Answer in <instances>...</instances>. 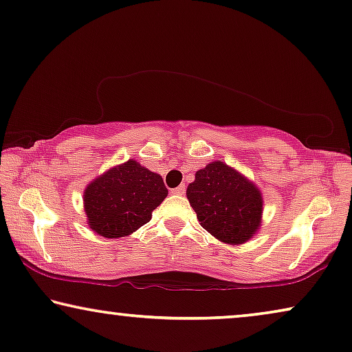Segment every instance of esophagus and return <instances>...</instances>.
<instances>
[{"mask_svg":"<svg viewBox=\"0 0 352 352\" xmlns=\"http://www.w3.org/2000/svg\"><path fill=\"white\" fill-rule=\"evenodd\" d=\"M172 192H174V195H178V196H183L186 192V188H185V185H180V186H177L175 190H172Z\"/></svg>","mask_w":352,"mask_h":352,"instance_id":"1","label":"esophagus"}]
</instances>
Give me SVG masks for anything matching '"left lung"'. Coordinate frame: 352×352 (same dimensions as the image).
Instances as JSON below:
<instances>
[{
    "label": "left lung",
    "instance_id": "1",
    "mask_svg": "<svg viewBox=\"0 0 352 352\" xmlns=\"http://www.w3.org/2000/svg\"><path fill=\"white\" fill-rule=\"evenodd\" d=\"M186 197L201 226L226 244H244L260 230L263 197L255 183L214 161L197 170Z\"/></svg>",
    "mask_w": 352,
    "mask_h": 352
}]
</instances>
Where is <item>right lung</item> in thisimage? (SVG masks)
<instances>
[{
    "instance_id": "add662e5",
    "label": "right lung",
    "mask_w": 352,
    "mask_h": 352,
    "mask_svg": "<svg viewBox=\"0 0 352 352\" xmlns=\"http://www.w3.org/2000/svg\"><path fill=\"white\" fill-rule=\"evenodd\" d=\"M161 175L137 161L111 167L84 190L87 225L103 237H124L151 220L153 210L166 199Z\"/></svg>"
}]
</instances>
